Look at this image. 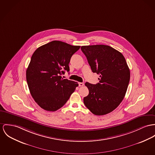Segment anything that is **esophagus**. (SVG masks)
Returning <instances> with one entry per match:
<instances>
[{
    "mask_svg": "<svg viewBox=\"0 0 155 155\" xmlns=\"http://www.w3.org/2000/svg\"><path fill=\"white\" fill-rule=\"evenodd\" d=\"M78 85H79L80 87H83V86H84V84L83 83H78Z\"/></svg>",
    "mask_w": 155,
    "mask_h": 155,
    "instance_id": "1",
    "label": "esophagus"
}]
</instances>
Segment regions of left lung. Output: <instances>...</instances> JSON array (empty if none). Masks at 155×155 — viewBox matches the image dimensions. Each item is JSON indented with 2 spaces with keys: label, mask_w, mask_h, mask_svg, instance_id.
<instances>
[{
  "label": "left lung",
  "mask_w": 155,
  "mask_h": 155,
  "mask_svg": "<svg viewBox=\"0 0 155 155\" xmlns=\"http://www.w3.org/2000/svg\"><path fill=\"white\" fill-rule=\"evenodd\" d=\"M81 49L92 71L100 75L99 83L85 84L89 94L84 98V103L95 115L107 114L123 100L130 81V70L123 54L110 46H82Z\"/></svg>",
  "instance_id": "left-lung-1"
}]
</instances>
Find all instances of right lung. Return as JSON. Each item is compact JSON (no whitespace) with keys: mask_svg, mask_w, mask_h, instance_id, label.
Wrapping results in <instances>:
<instances>
[{"mask_svg":"<svg viewBox=\"0 0 155 155\" xmlns=\"http://www.w3.org/2000/svg\"><path fill=\"white\" fill-rule=\"evenodd\" d=\"M80 48L53 41L34 52L26 72V81L32 97L42 108L49 111L60 109L78 85L61 75L69 72L71 58Z\"/></svg>","mask_w":155,"mask_h":155,"instance_id":"right-lung-1","label":"right lung"}]
</instances>
